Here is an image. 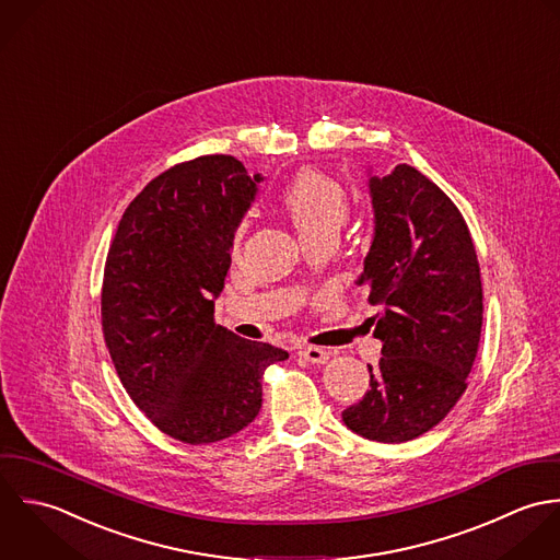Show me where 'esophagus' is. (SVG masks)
<instances>
[{
    "label": "esophagus",
    "mask_w": 560,
    "mask_h": 560,
    "mask_svg": "<svg viewBox=\"0 0 560 560\" xmlns=\"http://www.w3.org/2000/svg\"><path fill=\"white\" fill-rule=\"evenodd\" d=\"M299 354H301L303 359L312 361V363H327L331 352L325 350V348H318V346H303V348L299 350Z\"/></svg>",
    "instance_id": "34e87169"
}]
</instances>
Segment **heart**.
Listing matches in <instances>:
<instances>
[{
  "label": "heart",
  "instance_id": "1",
  "mask_svg": "<svg viewBox=\"0 0 560 560\" xmlns=\"http://www.w3.org/2000/svg\"><path fill=\"white\" fill-rule=\"evenodd\" d=\"M281 203L305 242L323 233H337L350 212L343 186L318 168L299 171L281 190ZM240 237L242 226L233 235V248H237Z\"/></svg>",
  "mask_w": 560,
  "mask_h": 560
}]
</instances>
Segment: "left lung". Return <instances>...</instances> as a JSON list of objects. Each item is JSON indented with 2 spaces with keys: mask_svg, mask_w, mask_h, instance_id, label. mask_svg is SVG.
Returning <instances> with one entry per match:
<instances>
[{
  "mask_svg": "<svg viewBox=\"0 0 560 560\" xmlns=\"http://www.w3.org/2000/svg\"><path fill=\"white\" fill-rule=\"evenodd\" d=\"M374 237L359 283L381 312L383 341L370 389L343 424L372 442L402 444L438 427L467 389L482 283L467 223L446 192L409 164L370 177Z\"/></svg>",
  "mask_w": 560,
  "mask_h": 560,
  "instance_id": "left-lung-1",
  "label": "left lung"
}]
</instances>
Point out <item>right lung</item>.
<instances>
[{
    "label": "right lung",
    "instance_id": "obj_1",
    "mask_svg": "<svg viewBox=\"0 0 560 560\" xmlns=\"http://www.w3.org/2000/svg\"><path fill=\"white\" fill-rule=\"evenodd\" d=\"M259 179L233 155L175 164L127 206L108 250L102 327L116 374L151 424L190 446L248 427L264 370L288 359L214 320L233 233Z\"/></svg>",
    "mask_w": 560,
    "mask_h": 560
}]
</instances>
